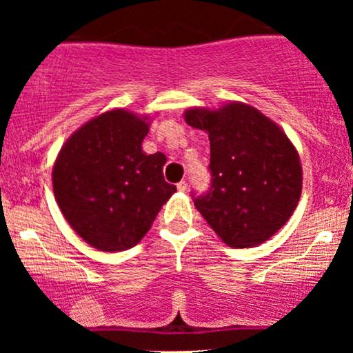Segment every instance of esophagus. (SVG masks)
<instances>
[{
  "instance_id": "34e87169",
  "label": "esophagus",
  "mask_w": 353,
  "mask_h": 353,
  "mask_svg": "<svg viewBox=\"0 0 353 353\" xmlns=\"http://www.w3.org/2000/svg\"><path fill=\"white\" fill-rule=\"evenodd\" d=\"M177 190H181V192H184V190H188V182L181 181L179 184H177Z\"/></svg>"
}]
</instances>
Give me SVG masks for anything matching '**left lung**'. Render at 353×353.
I'll return each instance as SVG.
<instances>
[{
    "label": "left lung",
    "instance_id": "obj_1",
    "mask_svg": "<svg viewBox=\"0 0 353 353\" xmlns=\"http://www.w3.org/2000/svg\"><path fill=\"white\" fill-rule=\"evenodd\" d=\"M185 123L210 141L208 192L194 205L230 247H254L289 221L302 192L299 154L285 132L252 106L188 109Z\"/></svg>",
    "mask_w": 353,
    "mask_h": 353
}]
</instances>
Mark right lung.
<instances>
[{
    "mask_svg": "<svg viewBox=\"0 0 353 353\" xmlns=\"http://www.w3.org/2000/svg\"><path fill=\"white\" fill-rule=\"evenodd\" d=\"M149 124L116 109L91 119L61 148L52 169L56 201L72 229L104 252L134 247L176 192L163 152L141 149Z\"/></svg>",
    "mask_w": 353,
    "mask_h": 353,
    "instance_id": "add662e5",
    "label": "right lung"
}]
</instances>
